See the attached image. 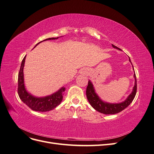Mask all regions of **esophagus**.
I'll return each instance as SVG.
<instances>
[{
	"instance_id": "esophagus-1",
	"label": "esophagus",
	"mask_w": 154,
	"mask_h": 154,
	"mask_svg": "<svg viewBox=\"0 0 154 154\" xmlns=\"http://www.w3.org/2000/svg\"><path fill=\"white\" fill-rule=\"evenodd\" d=\"M81 73H82V74H85V71H83H83L81 72Z\"/></svg>"
}]
</instances>
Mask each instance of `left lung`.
<instances>
[{
	"instance_id": "8db88e82",
	"label": "left lung",
	"mask_w": 154,
	"mask_h": 154,
	"mask_svg": "<svg viewBox=\"0 0 154 154\" xmlns=\"http://www.w3.org/2000/svg\"><path fill=\"white\" fill-rule=\"evenodd\" d=\"M112 47L114 48L120 50L119 48L116 47V46L114 45L113 44H112ZM129 61L131 62L130 58H129ZM134 77L135 78V85L133 88L132 93L128 96L127 98L124 101L119 103H109L102 101L100 99V97L97 96V94L96 93L94 88L93 87L92 82L90 80H88V85L86 90V95H87V97L88 102H89L91 105L96 110L100 112L103 113L104 114H114L120 112L121 111H122L123 110L127 108V107L132 103V101L134 99L135 96L136 94L137 81H136V74H134Z\"/></svg>"
}]
</instances>
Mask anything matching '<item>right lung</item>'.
I'll return each mask as SVG.
<instances>
[{
	"label": "right lung",
	"instance_id": "1",
	"mask_svg": "<svg viewBox=\"0 0 154 154\" xmlns=\"http://www.w3.org/2000/svg\"><path fill=\"white\" fill-rule=\"evenodd\" d=\"M58 38L59 37H57V38H49L43 41L55 40L58 39ZM43 41H41L40 42ZM40 42L37 44L35 45V47ZM26 57V56H25L24 58L22 60L20 71L19 72H18V96H19V97L26 105L28 106L32 110L37 112H47L54 109L62 102L63 100V95L66 88L63 87L58 91L53 93V94L45 97H38L31 95L30 93L26 91L24 85L23 69H24V67Z\"/></svg>",
	"mask_w": 154,
	"mask_h": 154
}]
</instances>
